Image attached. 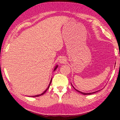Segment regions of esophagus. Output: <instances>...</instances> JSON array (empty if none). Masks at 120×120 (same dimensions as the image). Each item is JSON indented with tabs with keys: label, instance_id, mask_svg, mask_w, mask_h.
Returning <instances> with one entry per match:
<instances>
[{
	"label": "esophagus",
	"instance_id": "obj_1",
	"mask_svg": "<svg viewBox=\"0 0 120 120\" xmlns=\"http://www.w3.org/2000/svg\"><path fill=\"white\" fill-rule=\"evenodd\" d=\"M67 62V60L64 58H61L60 59L59 63L60 64H64Z\"/></svg>",
	"mask_w": 120,
	"mask_h": 120
}]
</instances>
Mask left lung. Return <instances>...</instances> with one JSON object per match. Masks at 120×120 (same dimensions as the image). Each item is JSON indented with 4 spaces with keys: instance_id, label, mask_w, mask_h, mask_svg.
Wrapping results in <instances>:
<instances>
[{
    "instance_id": "1",
    "label": "left lung",
    "mask_w": 120,
    "mask_h": 120,
    "mask_svg": "<svg viewBox=\"0 0 120 120\" xmlns=\"http://www.w3.org/2000/svg\"><path fill=\"white\" fill-rule=\"evenodd\" d=\"M73 87H74V86H73ZM76 90L77 91V92H79V93H82V94H83V95H91V94H94V93H95L96 92H98V91H99V90H98V91H96V92H93V93H83V92H80V91H79V90H77V89H76Z\"/></svg>"
}]
</instances>
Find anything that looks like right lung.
<instances>
[{"label":"right lung","mask_w":120,"mask_h":120,"mask_svg":"<svg viewBox=\"0 0 120 120\" xmlns=\"http://www.w3.org/2000/svg\"><path fill=\"white\" fill-rule=\"evenodd\" d=\"M58 65L57 66H56V67H55V68H54V70H56V68H58ZM51 82H52V79H51V81H50V84H49V86H48V87L47 88V89H46V90L44 91V92H43V93H42L41 94H40V95H35V96H31V97H38V96H41V95H43L44 93H45L46 92V90H48V89H49V88L50 87V84H51Z\"/></svg>","instance_id":"obj_1"}]
</instances>
